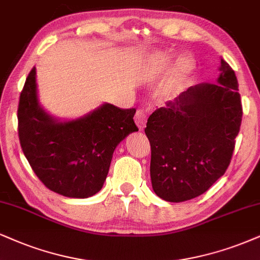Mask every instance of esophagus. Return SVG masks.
<instances>
[{
	"label": "esophagus",
	"mask_w": 260,
	"mask_h": 260,
	"mask_svg": "<svg viewBox=\"0 0 260 260\" xmlns=\"http://www.w3.org/2000/svg\"><path fill=\"white\" fill-rule=\"evenodd\" d=\"M146 121H147V114H146L145 110L139 108V110L136 111V114H135V123L137 125V127H139L140 130H142L143 127L146 126Z\"/></svg>",
	"instance_id": "34e87169"
}]
</instances>
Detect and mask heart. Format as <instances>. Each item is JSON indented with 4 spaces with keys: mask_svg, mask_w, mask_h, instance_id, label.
Masks as SVG:
<instances>
[{
    "mask_svg": "<svg viewBox=\"0 0 260 260\" xmlns=\"http://www.w3.org/2000/svg\"><path fill=\"white\" fill-rule=\"evenodd\" d=\"M175 55L169 52H161L156 53L150 57V71H152L154 77H161L164 76L166 72L169 71V69L172 65ZM195 59L191 55H185L181 56L178 59L177 63H176L174 70H172L171 75H170L168 82L164 86V90H162V95L165 98H175L179 92L183 90L185 83L189 79V77L191 76V73L195 70Z\"/></svg>",
    "mask_w": 260,
    "mask_h": 260,
    "instance_id": "b5f03b06",
    "label": "heart"
}]
</instances>
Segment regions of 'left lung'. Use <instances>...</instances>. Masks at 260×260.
I'll list each match as a JSON object with an SVG mask.
<instances>
[{
    "mask_svg": "<svg viewBox=\"0 0 260 260\" xmlns=\"http://www.w3.org/2000/svg\"><path fill=\"white\" fill-rule=\"evenodd\" d=\"M217 83H201L149 115L150 179L170 203L204 194L225 174L242 120L235 72L220 59Z\"/></svg>",
    "mask_w": 260,
    "mask_h": 260,
    "instance_id": "obj_1",
    "label": "left lung"
}]
</instances>
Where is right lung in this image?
I'll return each mask as SVG.
<instances>
[{"label":"right lung","instance_id":"right-lung-1","mask_svg":"<svg viewBox=\"0 0 260 260\" xmlns=\"http://www.w3.org/2000/svg\"><path fill=\"white\" fill-rule=\"evenodd\" d=\"M135 108L104 104L78 119L60 121L41 107L36 67L28 73L18 107V134L28 164L52 191L84 199L101 190L113 152L139 131Z\"/></svg>","mask_w":260,"mask_h":260}]
</instances>
